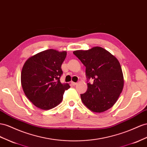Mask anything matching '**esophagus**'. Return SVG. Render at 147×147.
<instances>
[{"instance_id": "34e87169", "label": "esophagus", "mask_w": 147, "mask_h": 147, "mask_svg": "<svg viewBox=\"0 0 147 147\" xmlns=\"http://www.w3.org/2000/svg\"><path fill=\"white\" fill-rule=\"evenodd\" d=\"M77 84V83H75V82H71V85H72V86H75Z\"/></svg>"}]
</instances>
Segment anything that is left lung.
<instances>
[{
    "instance_id": "obj_1",
    "label": "left lung",
    "mask_w": 147,
    "mask_h": 147,
    "mask_svg": "<svg viewBox=\"0 0 147 147\" xmlns=\"http://www.w3.org/2000/svg\"><path fill=\"white\" fill-rule=\"evenodd\" d=\"M74 54L86 67L88 88L81 94V100L93 112L106 111L116 103L124 87V77L119 62L101 47L77 50Z\"/></svg>"
}]
</instances>
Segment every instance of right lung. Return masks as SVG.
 <instances>
[{"mask_svg": "<svg viewBox=\"0 0 147 147\" xmlns=\"http://www.w3.org/2000/svg\"><path fill=\"white\" fill-rule=\"evenodd\" d=\"M66 51L47 49L30 57L25 62L21 74L22 86L26 97L37 108L51 109L63 99L69 83H61L62 62Z\"/></svg>", "mask_w": 147, "mask_h": 147, "instance_id": "right-lung-1", "label": "right lung"}]
</instances>
